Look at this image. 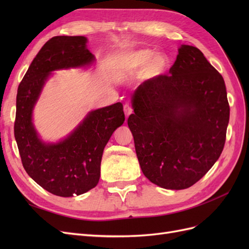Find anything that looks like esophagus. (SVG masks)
<instances>
[{"label": "esophagus", "mask_w": 249, "mask_h": 249, "mask_svg": "<svg viewBox=\"0 0 249 249\" xmlns=\"http://www.w3.org/2000/svg\"><path fill=\"white\" fill-rule=\"evenodd\" d=\"M124 114H125V117L127 118L129 117L131 114H132V112H133V109H132V107L130 106V105H127V104H125L124 106Z\"/></svg>", "instance_id": "34e87169"}]
</instances>
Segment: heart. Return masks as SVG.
Returning a JSON list of instances; mask_svg holds the SVG:
<instances>
[{"mask_svg": "<svg viewBox=\"0 0 249 249\" xmlns=\"http://www.w3.org/2000/svg\"><path fill=\"white\" fill-rule=\"evenodd\" d=\"M124 66L130 71H139L144 66V74L147 78L161 76L168 66L167 59L162 55L154 56V52L144 49L135 51L124 58Z\"/></svg>", "mask_w": 249, "mask_h": 249, "instance_id": "obj_1", "label": "heart"}]
</instances>
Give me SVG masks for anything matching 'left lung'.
I'll use <instances>...</instances> for the list:
<instances>
[{
  "label": "left lung",
  "mask_w": 249,
  "mask_h": 249,
  "mask_svg": "<svg viewBox=\"0 0 249 249\" xmlns=\"http://www.w3.org/2000/svg\"><path fill=\"white\" fill-rule=\"evenodd\" d=\"M169 74L135 90L127 125L143 175L180 190L198 182L220 157L230 105L222 76L197 48L183 44Z\"/></svg>",
  "instance_id": "1"
}]
</instances>
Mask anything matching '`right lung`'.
<instances>
[{
	"label": "right lung",
	"instance_id": "right-lung-1",
	"mask_svg": "<svg viewBox=\"0 0 249 249\" xmlns=\"http://www.w3.org/2000/svg\"><path fill=\"white\" fill-rule=\"evenodd\" d=\"M84 36H55L44 43L22 78L17 94L14 122L22 166L35 182L52 194L70 197L94 188L101 176L104 148L124 122L122 103L91 111L69 137L44 143L32 123V111L53 71L91 63L94 56Z\"/></svg>",
	"mask_w": 249,
	"mask_h": 249
}]
</instances>
